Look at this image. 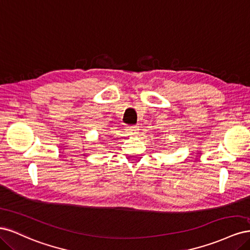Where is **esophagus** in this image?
I'll list each match as a JSON object with an SVG mask.
<instances>
[{"mask_svg":"<svg viewBox=\"0 0 250 250\" xmlns=\"http://www.w3.org/2000/svg\"><path fill=\"white\" fill-rule=\"evenodd\" d=\"M126 131H127L128 134L135 135V134H138V132H139V127H137V126H129V127L126 128Z\"/></svg>","mask_w":250,"mask_h":250,"instance_id":"esophagus-1","label":"esophagus"}]
</instances>
